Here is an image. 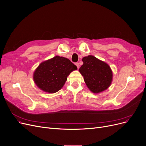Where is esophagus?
Returning a JSON list of instances; mask_svg holds the SVG:
<instances>
[{"mask_svg": "<svg viewBox=\"0 0 146 146\" xmlns=\"http://www.w3.org/2000/svg\"><path fill=\"white\" fill-rule=\"evenodd\" d=\"M75 65L77 66L78 68H79V63H78V62H76V63H75Z\"/></svg>", "mask_w": 146, "mask_h": 146, "instance_id": "obj_1", "label": "esophagus"}]
</instances>
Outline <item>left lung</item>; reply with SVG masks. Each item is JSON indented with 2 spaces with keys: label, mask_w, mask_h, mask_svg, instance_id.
<instances>
[{
  "label": "left lung",
  "mask_w": 146,
  "mask_h": 146,
  "mask_svg": "<svg viewBox=\"0 0 146 146\" xmlns=\"http://www.w3.org/2000/svg\"><path fill=\"white\" fill-rule=\"evenodd\" d=\"M82 61L84 64L79 72L84 76L89 90L94 94H99L109 88L113 80V72L109 65L93 55L85 56Z\"/></svg>",
  "instance_id": "1"
}]
</instances>
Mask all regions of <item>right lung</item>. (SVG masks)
<instances>
[{"label": "right lung", "mask_w": 146, "mask_h": 146, "mask_svg": "<svg viewBox=\"0 0 146 146\" xmlns=\"http://www.w3.org/2000/svg\"><path fill=\"white\" fill-rule=\"evenodd\" d=\"M77 69L68 58L56 55L40 63L34 72L33 80L40 90L53 94L61 90L68 76Z\"/></svg>", "instance_id": "obj_1"}]
</instances>
